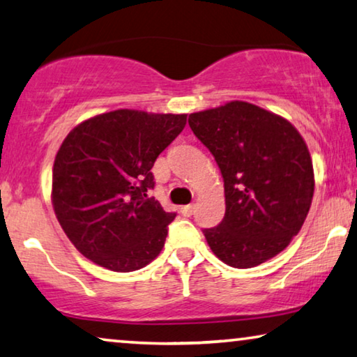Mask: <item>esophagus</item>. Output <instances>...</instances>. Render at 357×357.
Here are the masks:
<instances>
[{
    "label": "esophagus",
    "instance_id": "esophagus-1",
    "mask_svg": "<svg viewBox=\"0 0 357 357\" xmlns=\"http://www.w3.org/2000/svg\"><path fill=\"white\" fill-rule=\"evenodd\" d=\"M192 213H194V205H185V206H181V214L185 218L192 216Z\"/></svg>",
    "mask_w": 357,
    "mask_h": 357
}]
</instances>
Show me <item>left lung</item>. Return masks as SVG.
<instances>
[{"label":"left lung","instance_id":"left-lung-1","mask_svg":"<svg viewBox=\"0 0 357 357\" xmlns=\"http://www.w3.org/2000/svg\"><path fill=\"white\" fill-rule=\"evenodd\" d=\"M189 126L224 178V219L203 230L211 251L230 267L251 268L286 250L314 192L313 162L297 128L238 100L194 112Z\"/></svg>","mask_w":357,"mask_h":357}]
</instances>
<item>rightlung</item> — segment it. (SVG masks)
Listing matches in <instances>:
<instances>
[{"label": "right lung", "instance_id": "add662e5", "mask_svg": "<svg viewBox=\"0 0 357 357\" xmlns=\"http://www.w3.org/2000/svg\"><path fill=\"white\" fill-rule=\"evenodd\" d=\"M185 121L188 114L116 109L68 133L54 162L52 205L84 257L127 273L160 254L176 214L148 199L155 184L151 168Z\"/></svg>", "mask_w": 357, "mask_h": 357}]
</instances>
